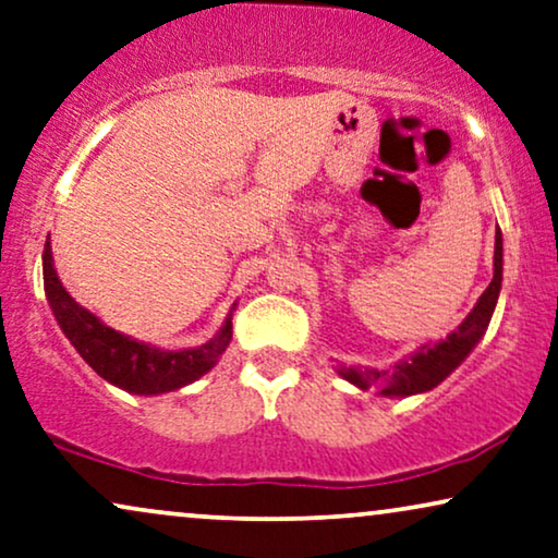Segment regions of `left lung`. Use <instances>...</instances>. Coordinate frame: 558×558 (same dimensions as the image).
Segmentation results:
<instances>
[{
  "mask_svg": "<svg viewBox=\"0 0 558 558\" xmlns=\"http://www.w3.org/2000/svg\"><path fill=\"white\" fill-rule=\"evenodd\" d=\"M502 283V234L500 229L495 232V275L493 283L485 288V293L480 295L477 306L472 308V314L464 318L462 326L454 333H449L447 339L439 344H426L415 352L411 360L398 362L390 373H377V369H344L349 383H354L356 388L367 390L373 385H383V396H413V392H426L436 388L444 377L454 373L462 365L464 356L472 352V347L477 344L485 333L489 318H493L497 295H500Z\"/></svg>",
  "mask_w": 558,
  "mask_h": 558,
  "instance_id": "left-lung-1",
  "label": "left lung"
}]
</instances>
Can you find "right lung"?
Listing matches in <instances>:
<instances>
[{
  "label": "right lung",
  "mask_w": 558,
  "mask_h": 558,
  "mask_svg": "<svg viewBox=\"0 0 558 558\" xmlns=\"http://www.w3.org/2000/svg\"><path fill=\"white\" fill-rule=\"evenodd\" d=\"M43 280H46V293L58 324L76 352L88 362V367L117 388L137 392V396H155V392L178 390L193 383L217 365L232 339V322H227L219 337L202 347L162 352V349L147 347L143 341L109 329L65 293L56 275L53 257H50V244H46V252H43Z\"/></svg>",
  "instance_id": "right-lung-1"
}]
</instances>
